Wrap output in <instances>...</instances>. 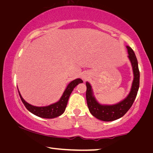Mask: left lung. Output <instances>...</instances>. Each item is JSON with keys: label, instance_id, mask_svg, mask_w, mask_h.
<instances>
[{"label": "left lung", "instance_id": "left-lung-1", "mask_svg": "<svg viewBox=\"0 0 153 153\" xmlns=\"http://www.w3.org/2000/svg\"><path fill=\"white\" fill-rule=\"evenodd\" d=\"M128 57L131 61L134 72V81L132 89L128 97L121 102L113 105H102L97 103L93 95V92L89 82H86V99L89 111L93 116L105 122L114 121L126 114L134 101L137 95L139 85H140V72H139L137 58L133 50L127 46Z\"/></svg>", "mask_w": 153, "mask_h": 153}]
</instances>
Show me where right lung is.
<instances>
[{"mask_svg":"<svg viewBox=\"0 0 153 153\" xmlns=\"http://www.w3.org/2000/svg\"><path fill=\"white\" fill-rule=\"evenodd\" d=\"M83 81L81 79H77L70 82V84H68V86H67L66 90L64 91L60 101H58L57 103L46 107H36L31 105L23 100L19 92V94L21 100L22 101L24 105L32 114H35L38 117H43V118H54V117L60 116L64 113L66 108L68 98L72 91H73L74 88L79 83H81Z\"/></svg>","mask_w":153,"mask_h":153,"instance_id":"right-lung-1","label":"right lung"}]
</instances>
